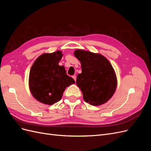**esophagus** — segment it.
<instances>
[{"label":"esophagus","mask_w":151,"mask_h":151,"mask_svg":"<svg viewBox=\"0 0 151 151\" xmlns=\"http://www.w3.org/2000/svg\"><path fill=\"white\" fill-rule=\"evenodd\" d=\"M72 78L74 79L75 81H76V76H72Z\"/></svg>","instance_id":"34e87169"}]
</instances>
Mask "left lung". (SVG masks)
I'll return each instance as SVG.
<instances>
[{
	"label": "left lung",
	"instance_id": "8db88e82",
	"mask_svg": "<svg viewBox=\"0 0 151 151\" xmlns=\"http://www.w3.org/2000/svg\"><path fill=\"white\" fill-rule=\"evenodd\" d=\"M75 57L81 63L82 73L76 84L83 94L84 101L93 106L106 103L115 93L117 80L115 70L102 55L76 50Z\"/></svg>",
	"mask_w": 151,
	"mask_h": 151
}]
</instances>
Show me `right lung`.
Here are the masks:
<instances>
[{
    "instance_id": "obj_1",
    "label": "right lung",
    "mask_w": 151,
    "mask_h": 151,
    "mask_svg": "<svg viewBox=\"0 0 151 151\" xmlns=\"http://www.w3.org/2000/svg\"><path fill=\"white\" fill-rule=\"evenodd\" d=\"M62 52L43 53L32 65L29 87L32 95L38 101L51 105L60 100L67 87L75 81L67 74L64 66L58 65Z\"/></svg>"
}]
</instances>
